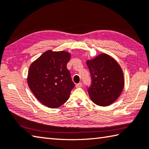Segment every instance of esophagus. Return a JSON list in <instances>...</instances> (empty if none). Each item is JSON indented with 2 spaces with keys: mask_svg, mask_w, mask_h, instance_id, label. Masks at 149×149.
<instances>
[{
  "mask_svg": "<svg viewBox=\"0 0 149 149\" xmlns=\"http://www.w3.org/2000/svg\"><path fill=\"white\" fill-rule=\"evenodd\" d=\"M82 86V82H80V83H78V84H77V85H76V88H81V87Z\"/></svg>",
  "mask_w": 149,
  "mask_h": 149,
  "instance_id": "esophagus-1",
  "label": "esophagus"
}]
</instances>
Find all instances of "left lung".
Wrapping results in <instances>:
<instances>
[{
	"label": "left lung",
	"instance_id": "obj_1",
	"mask_svg": "<svg viewBox=\"0 0 149 149\" xmlns=\"http://www.w3.org/2000/svg\"><path fill=\"white\" fill-rule=\"evenodd\" d=\"M91 77V86L88 89L90 99L100 106L113 103L125 86L124 75L117 61L102 53L86 61Z\"/></svg>",
	"mask_w": 149,
	"mask_h": 149
}]
</instances>
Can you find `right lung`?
<instances>
[{
  "mask_svg": "<svg viewBox=\"0 0 149 149\" xmlns=\"http://www.w3.org/2000/svg\"><path fill=\"white\" fill-rule=\"evenodd\" d=\"M71 54L47 50L31 64L27 82L34 96L43 105L56 108L69 99L74 84L67 69Z\"/></svg>",
  "mask_w": 149,
  "mask_h": 149,
  "instance_id": "1",
  "label": "right lung"
}]
</instances>
